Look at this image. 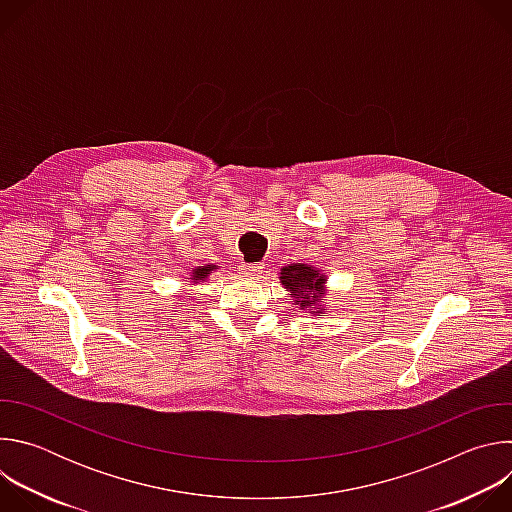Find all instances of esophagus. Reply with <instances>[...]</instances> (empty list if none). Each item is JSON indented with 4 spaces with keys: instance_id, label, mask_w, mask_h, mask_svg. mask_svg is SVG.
Returning <instances> with one entry per match:
<instances>
[{
    "instance_id": "esophagus-1",
    "label": "esophagus",
    "mask_w": 512,
    "mask_h": 512,
    "mask_svg": "<svg viewBox=\"0 0 512 512\" xmlns=\"http://www.w3.org/2000/svg\"><path fill=\"white\" fill-rule=\"evenodd\" d=\"M261 271H263V265H261V263H243V265H241V273H243L245 277H251V279L257 277Z\"/></svg>"
}]
</instances>
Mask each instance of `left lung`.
Segmentation results:
<instances>
[{
  "mask_svg": "<svg viewBox=\"0 0 512 512\" xmlns=\"http://www.w3.org/2000/svg\"><path fill=\"white\" fill-rule=\"evenodd\" d=\"M279 283L287 291V298L294 300V306H298L302 312L312 316L324 314L326 302L322 300L328 294V277L322 269L308 263H291L281 267Z\"/></svg>",
  "mask_w": 512,
  "mask_h": 512,
  "instance_id": "8db88e82",
  "label": "left lung"
}]
</instances>
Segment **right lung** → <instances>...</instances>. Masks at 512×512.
Here are the masks:
<instances>
[{"mask_svg":"<svg viewBox=\"0 0 512 512\" xmlns=\"http://www.w3.org/2000/svg\"><path fill=\"white\" fill-rule=\"evenodd\" d=\"M216 269H218V265H214V263H206V265H202V267H194V269L190 271V275H188L190 285L204 283V281L208 279V275H210L212 271H216Z\"/></svg>","mask_w":512,"mask_h":512,"instance_id":"right-lung-1","label":"right lung"}]
</instances>
